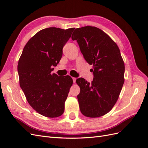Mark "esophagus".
<instances>
[{"label": "esophagus", "instance_id": "34e87169", "mask_svg": "<svg viewBox=\"0 0 148 148\" xmlns=\"http://www.w3.org/2000/svg\"><path fill=\"white\" fill-rule=\"evenodd\" d=\"M72 79H73V83H75L76 82V79H77V78H72Z\"/></svg>", "mask_w": 148, "mask_h": 148}]
</instances>
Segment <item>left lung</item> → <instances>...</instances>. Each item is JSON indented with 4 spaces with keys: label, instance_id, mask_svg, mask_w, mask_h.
I'll return each mask as SVG.
<instances>
[{
    "label": "left lung",
    "instance_id": "1",
    "mask_svg": "<svg viewBox=\"0 0 148 148\" xmlns=\"http://www.w3.org/2000/svg\"><path fill=\"white\" fill-rule=\"evenodd\" d=\"M71 39L77 41L84 59L92 65L91 83L83 78L76 81L80 88L77 96L80 111L88 117H101L112 109L124 83L125 65L120 49L95 26L77 28Z\"/></svg>",
    "mask_w": 148,
    "mask_h": 148
}]
</instances>
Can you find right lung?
I'll use <instances>...</instances> for the list:
<instances>
[{"instance_id":"1","label":"right lung","mask_w":148,"mask_h":148,"mask_svg":"<svg viewBox=\"0 0 148 148\" xmlns=\"http://www.w3.org/2000/svg\"><path fill=\"white\" fill-rule=\"evenodd\" d=\"M74 28L51 27L39 31L25 45L18 64L20 86L38 113L55 118L63 114L73 79L52 73Z\"/></svg>"}]
</instances>
